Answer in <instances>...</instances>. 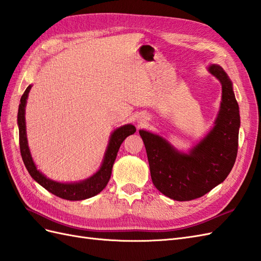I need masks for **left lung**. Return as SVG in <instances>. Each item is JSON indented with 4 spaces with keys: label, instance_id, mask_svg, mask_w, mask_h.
Here are the masks:
<instances>
[{
    "label": "left lung",
    "instance_id": "obj_1",
    "mask_svg": "<svg viewBox=\"0 0 261 261\" xmlns=\"http://www.w3.org/2000/svg\"><path fill=\"white\" fill-rule=\"evenodd\" d=\"M210 72L222 84V105L215 126L190 154L175 151L163 138L140 130L148 154L152 182L172 199L184 202L205 195L224 182L236 161L239 107L228 76L212 65Z\"/></svg>",
    "mask_w": 261,
    "mask_h": 261
}]
</instances>
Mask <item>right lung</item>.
<instances>
[{"label":"right lung","mask_w":261,"mask_h":261,"mask_svg":"<svg viewBox=\"0 0 261 261\" xmlns=\"http://www.w3.org/2000/svg\"><path fill=\"white\" fill-rule=\"evenodd\" d=\"M32 88V86H29L26 90L24 91L23 96L21 98V103L18 106V113H17V124H18V132H19V150H21V155L23 159V162L25 164V168L28 169L31 176L35 179V181L41 184L45 190L50 192L58 197L68 199V200H82L97 195L98 193L101 192L106 185L108 184L113 163L117 158V153L119 151L120 145L123 142V140L133 135L137 131L136 126L132 124H125L121 128H118L115 132L112 133L110 138L108 149H107L106 155L103 159V162L101 168L96 173L95 175L87 178L86 181L80 183H58L51 179L46 178L41 172H39L36 166L33 162V159L31 156L30 149L28 145V139H26V126H25V106H26V99L29 97V92Z\"/></svg>","instance_id":"obj_1"}]
</instances>
